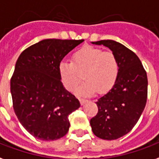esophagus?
Returning <instances> with one entry per match:
<instances>
[{"mask_svg":"<svg viewBox=\"0 0 159 159\" xmlns=\"http://www.w3.org/2000/svg\"><path fill=\"white\" fill-rule=\"evenodd\" d=\"M79 100H80V102H81V104H82V105H83V104L86 103L87 102H88L87 99H83V98H79Z\"/></svg>","mask_w":159,"mask_h":159,"instance_id":"esophagus-1","label":"esophagus"}]
</instances>
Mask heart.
I'll return each mask as SVG.
<instances>
[{
  "label": "heart",
  "mask_w": 159,
  "mask_h": 159,
  "mask_svg": "<svg viewBox=\"0 0 159 159\" xmlns=\"http://www.w3.org/2000/svg\"><path fill=\"white\" fill-rule=\"evenodd\" d=\"M119 63L112 52L86 47L73 54L72 61H62L59 64V74L65 88L70 92L77 88L83 73L85 82L77 89L82 96L93 95L98 90L105 93L116 82Z\"/></svg>",
  "instance_id": "heart-1"
}]
</instances>
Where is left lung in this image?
<instances>
[{"label":"left lung","instance_id":"8db88e82","mask_svg":"<svg viewBox=\"0 0 159 159\" xmlns=\"http://www.w3.org/2000/svg\"><path fill=\"white\" fill-rule=\"evenodd\" d=\"M103 45L114 53L119 72L108 93L97 101L98 112L90 120L96 136L114 140L129 133L143 112L147 102V73L135 53L113 40L92 42Z\"/></svg>","mask_w":159,"mask_h":159}]
</instances>
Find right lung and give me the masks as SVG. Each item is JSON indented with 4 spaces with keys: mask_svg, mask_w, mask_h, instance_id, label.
Wrapping results in <instances>:
<instances>
[{
    "mask_svg": "<svg viewBox=\"0 0 159 159\" xmlns=\"http://www.w3.org/2000/svg\"><path fill=\"white\" fill-rule=\"evenodd\" d=\"M84 40L45 39L23 51L11 79L13 108L32 136L57 140L69 130L68 116L80 107L61 81L59 64Z\"/></svg>",
    "mask_w": 159,
    "mask_h": 159,
    "instance_id": "right-lung-1",
    "label": "right lung"
}]
</instances>
